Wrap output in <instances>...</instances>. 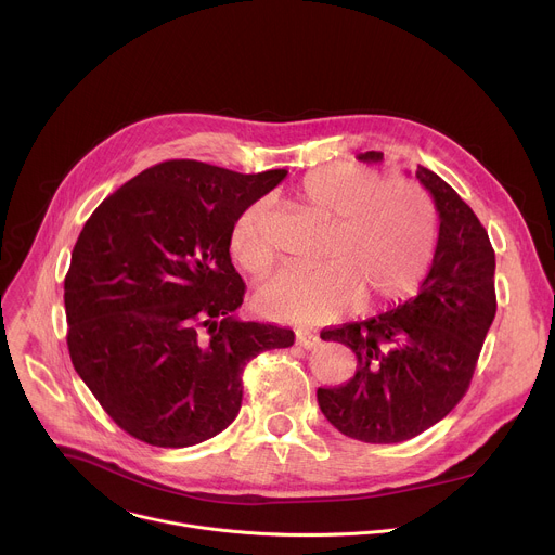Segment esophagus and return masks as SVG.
I'll use <instances>...</instances> for the list:
<instances>
[{"instance_id":"34e87169","label":"esophagus","mask_w":555,"mask_h":555,"mask_svg":"<svg viewBox=\"0 0 555 555\" xmlns=\"http://www.w3.org/2000/svg\"><path fill=\"white\" fill-rule=\"evenodd\" d=\"M296 343H298L302 349H315V347L321 345V336H315V334H311V332H298Z\"/></svg>"}]
</instances>
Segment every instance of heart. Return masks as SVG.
<instances>
[{
	"mask_svg": "<svg viewBox=\"0 0 555 555\" xmlns=\"http://www.w3.org/2000/svg\"><path fill=\"white\" fill-rule=\"evenodd\" d=\"M296 199L332 221L319 268H283L257 292V305L285 323H332L356 302L373 307L417 285L435 253V215L426 193L409 180L347 163L307 171ZM263 204L246 208L230 230V253L250 274L272 266L274 250L261 230Z\"/></svg>",
	"mask_w": 555,
	"mask_h": 555,
	"instance_id": "heart-1",
	"label": "heart"
}]
</instances>
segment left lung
I'll use <instances>...</instances> for the list:
<instances>
[{
    "label": "left lung",
    "mask_w": 555,
    "mask_h": 555,
    "mask_svg": "<svg viewBox=\"0 0 555 555\" xmlns=\"http://www.w3.org/2000/svg\"><path fill=\"white\" fill-rule=\"evenodd\" d=\"M379 151L358 153L382 163ZM433 195L439 236L420 294L369 321L325 330L347 345L356 375L319 388L323 415L343 435L366 443H400L441 422L465 395L496 315L494 248L479 217L437 173L417 167Z\"/></svg>",
    "instance_id": "obj_1"
}]
</instances>
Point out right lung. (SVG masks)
<instances>
[{"label":"right lung","instance_id":"add662e5","mask_svg":"<svg viewBox=\"0 0 555 555\" xmlns=\"http://www.w3.org/2000/svg\"><path fill=\"white\" fill-rule=\"evenodd\" d=\"M285 169L160 163L86 221L65 274L72 364L105 413L160 448L202 443L242 409L244 366L294 332L242 321L230 230Z\"/></svg>","mask_w":555,"mask_h":555}]
</instances>
